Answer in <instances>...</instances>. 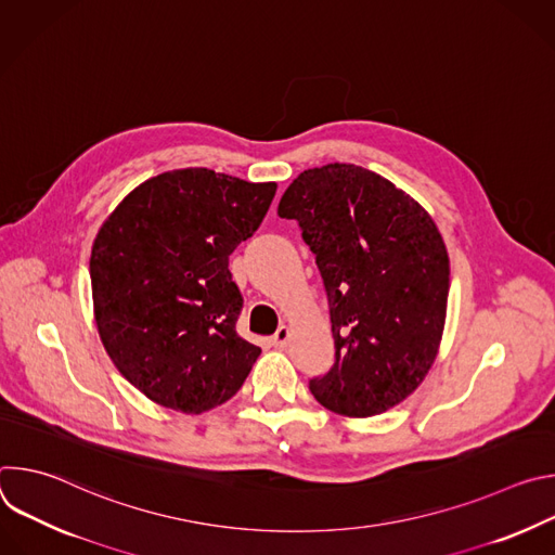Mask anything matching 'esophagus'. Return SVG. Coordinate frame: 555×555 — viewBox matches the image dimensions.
Returning <instances> with one entry per match:
<instances>
[{
  "mask_svg": "<svg viewBox=\"0 0 555 555\" xmlns=\"http://www.w3.org/2000/svg\"><path fill=\"white\" fill-rule=\"evenodd\" d=\"M289 338H292V332H289V327L281 325V327L276 330V334L272 336V345H274L276 349H283V347H287Z\"/></svg>",
  "mask_w": 555,
  "mask_h": 555,
  "instance_id": "1",
  "label": "esophagus"
}]
</instances>
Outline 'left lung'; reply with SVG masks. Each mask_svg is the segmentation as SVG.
<instances>
[{"label": "left lung", "instance_id": "8db88e82", "mask_svg": "<svg viewBox=\"0 0 555 555\" xmlns=\"http://www.w3.org/2000/svg\"><path fill=\"white\" fill-rule=\"evenodd\" d=\"M279 215L296 219L321 270L336 362L309 390L343 417H373L404 402L441 345L450 261L426 208L356 165L302 171Z\"/></svg>", "mask_w": 555, "mask_h": 555}]
</instances>
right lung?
<instances>
[{
  "mask_svg": "<svg viewBox=\"0 0 555 555\" xmlns=\"http://www.w3.org/2000/svg\"><path fill=\"white\" fill-rule=\"evenodd\" d=\"M276 182L176 169L135 186L90 257L94 319L116 369L165 409L199 415L242 388L261 349L236 334L228 257L261 225Z\"/></svg>",
  "mask_w": 555,
  "mask_h": 555,
  "instance_id": "1",
  "label": "right lung"
}]
</instances>
